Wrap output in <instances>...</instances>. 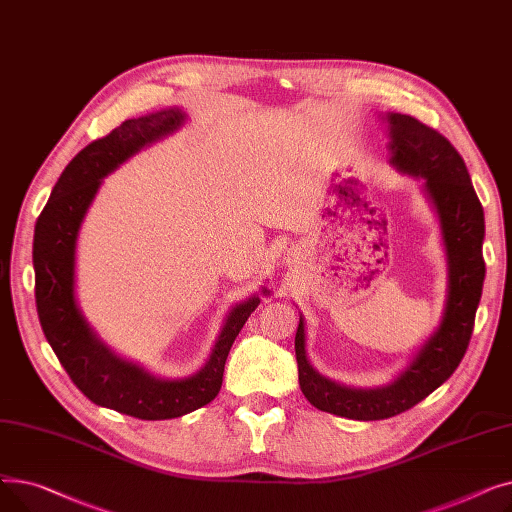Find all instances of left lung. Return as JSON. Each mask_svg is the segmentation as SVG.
<instances>
[{
    "label": "left lung",
    "mask_w": 512,
    "mask_h": 512,
    "mask_svg": "<svg viewBox=\"0 0 512 512\" xmlns=\"http://www.w3.org/2000/svg\"><path fill=\"white\" fill-rule=\"evenodd\" d=\"M386 120L390 164L423 178L425 193L438 211L448 259V294L438 330L425 340L409 367L382 388H348L319 375L307 359L305 319H299L294 351L305 398L319 411L357 421H378L409 411L450 378L469 346L486 278L481 255L486 234L483 207L461 153L444 134L413 116L388 114Z\"/></svg>",
    "instance_id": "left-lung-1"
}]
</instances>
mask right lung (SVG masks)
<instances>
[{
	"instance_id": "obj_1",
	"label": "right lung",
	"mask_w": 512,
	"mask_h": 512,
	"mask_svg": "<svg viewBox=\"0 0 512 512\" xmlns=\"http://www.w3.org/2000/svg\"><path fill=\"white\" fill-rule=\"evenodd\" d=\"M182 122L184 114L172 107L126 120L107 137L87 145L53 186L33 238L37 313L53 353L76 388L95 405L145 421L182 417L218 396L230 346L259 305V297L236 305L228 313L207 363L184 380L155 378L143 367L114 355L76 305V240L101 180L143 147L178 130Z\"/></svg>"
}]
</instances>
